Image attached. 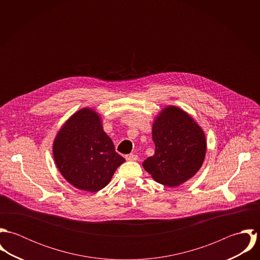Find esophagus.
Segmentation results:
<instances>
[{
    "mask_svg": "<svg viewBox=\"0 0 260 260\" xmlns=\"http://www.w3.org/2000/svg\"><path fill=\"white\" fill-rule=\"evenodd\" d=\"M125 158L128 161H137L138 160V156L135 154H128L125 156Z\"/></svg>",
    "mask_w": 260,
    "mask_h": 260,
    "instance_id": "obj_1",
    "label": "esophagus"
}]
</instances>
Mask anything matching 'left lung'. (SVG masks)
Listing matches in <instances>:
<instances>
[{
    "label": "left lung",
    "instance_id": "obj_1",
    "mask_svg": "<svg viewBox=\"0 0 260 260\" xmlns=\"http://www.w3.org/2000/svg\"><path fill=\"white\" fill-rule=\"evenodd\" d=\"M152 139L155 153L142 165L156 182L181 185L201 168L207 147L204 131L179 107L166 106L155 117Z\"/></svg>",
    "mask_w": 260,
    "mask_h": 260
}]
</instances>
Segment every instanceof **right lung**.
<instances>
[{"instance_id": "right-lung-1", "label": "right lung", "mask_w": 260, "mask_h": 260, "mask_svg": "<svg viewBox=\"0 0 260 260\" xmlns=\"http://www.w3.org/2000/svg\"><path fill=\"white\" fill-rule=\"evenodd\" d=\"M53 156L62 176L88 192L108 185L125 162L104 132L100 114L88 107L75 112L62 125L53 142Z\"/></svg>"}]
</instances>
